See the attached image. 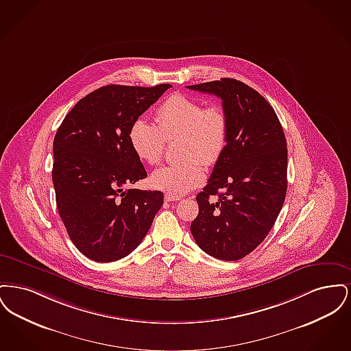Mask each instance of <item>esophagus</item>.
Listing matches in <instances>:
<instances>
[{
	"label": "esophagus",
	"instance_id": "obj_1",
	"mask_svg": "<svg viewBox=\"0 0 351 351\" xmlns=\"http://www.w3.org/2000/svg\"><path fill=\"white\" fill-rule=\"evenodd\" d=\"M165 199H166V201H168V202L180 200V197H179V196H173V195H169V193H167V195L165 196Z\"/></svg>",
	"mask_w": 351,
	"mask_h": 351
}]
</instances>
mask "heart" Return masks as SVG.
I'll return each instance as SVG.
<instances>
[{
	"instance_id": "heart-1",
	"label": "heart",
	"mask_w": 351,
	"mask_h": 351,
	"mask_svg": "<svg viewBox=\"0 0 351 351\" xmlns=\"http://www.w3.org/2000/svg\"><path fill=\"white\" fill-rule=\"evenodd\" d=\"M156 126L146 119H135L129 130L134 154L143 163L156 166L166 150V142L176 145L180 162L152 172L154 188L173 196H182L199 186L204 166L216 165L226 149L229 119L225 110L212 105L204 108L200 101L185 95H172L156 110Z\"/></svg>"
}]
</instances>
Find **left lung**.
<instances>
[{
	"mask_svg": "<svg viewBox=\"0 0 351 351\" xmlns=\"http://www.w3.org/2000/svg\"><path fill=\"white\" fill-rule=\"evenodd\" d=\"M222 100L229 139L210 179L196 196L191 233L201 250L238 261L256 249L279 216L287 193V141L272 106L235 79L188 85Z\"/></svg>",
	"mask_w": 351,
	"mask_h": 351,
	"instance_id": "1",
	"label": "left lung"
}]
</instances>
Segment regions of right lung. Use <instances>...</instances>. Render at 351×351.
Here are the masks:
<instances>
[{
  "instance_id": "right-lung-1",
  "label": "right lung",
  "mask_w": 351,
  "mask_h": 351,
  "mask_svg": "<svg viewBox=\"0 0 351 351\" xmlns=\"http://www.w3.org/2000/svg\"><path fill=\"white\" fill-rule=\"evenodd\" d=\"M168 88L101 86L71 109L55 134L59 216L77 250L95 262H114L135 250L163 205V192L126 186L147 178L130 146V126Z\"/></svg>"
}]
</instances>
